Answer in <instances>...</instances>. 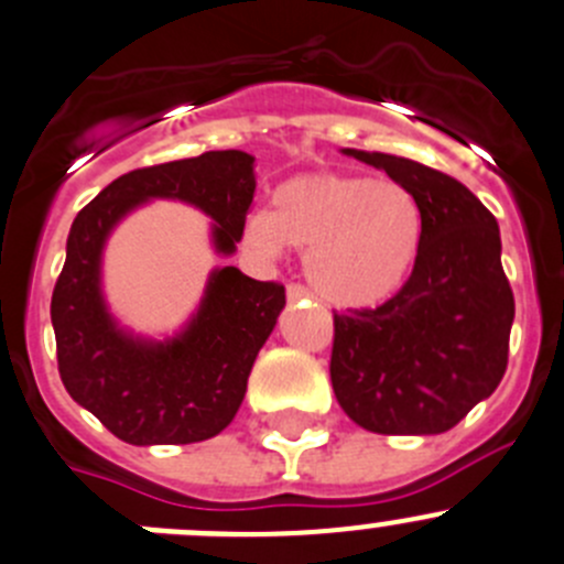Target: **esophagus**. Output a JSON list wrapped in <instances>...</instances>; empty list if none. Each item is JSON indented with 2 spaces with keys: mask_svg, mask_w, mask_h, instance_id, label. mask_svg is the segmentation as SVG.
<instances>
[{
  "mask_svg": "<svg viewBox=\"0 0 564 564\" xmlns=\"http://www.w3.org/2000/svg\"><path fill=\"white\" fill-rule=\"evenodd\" d=\"M286 294H289V300H292V303H297V300L311 297V289L303 286V283H289Z\"/></svg>",
  "mask_w": 564,
  "mask_h": 564,
  "instance_id": "1",
  "label": "esophagus"
}]
</instances>
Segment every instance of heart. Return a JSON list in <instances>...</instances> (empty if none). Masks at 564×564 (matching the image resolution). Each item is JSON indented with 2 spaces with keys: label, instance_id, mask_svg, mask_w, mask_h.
Segmentation results:
<instances>
[{
  "label": "heart",
  "instance_id": "obj_1",
  "mask_svg": "<svg viewBox=\"0 0 564 564\" xmlns=\"http://www.w3.org/2000/svg\"><path fill=\"white\" fill-rule=\"evenodd\" d=\"M248 242L278 256L305 253V272L327 303L366 308L408 281L421 248L413 193L388 178L308 173L272 193L270 215L248 223Z\"/></svg>",
  "mask_w": 564,
  "mask_h": 564
}]
</instances>
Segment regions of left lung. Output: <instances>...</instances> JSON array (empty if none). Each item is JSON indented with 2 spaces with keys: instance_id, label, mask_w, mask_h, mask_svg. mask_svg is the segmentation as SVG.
<instances>
[{
  "instance_id": "left-lung-1",
  "label": "left lung",
  "mask_w": 564,
  "mask_h": 564,
  "mask_svg": "<svg viewBox=\"0 0 564 564\" xmlns=\"http://www.w3.org/2000/svg\"><path fill=\"white\" fill-rule=\"evenodd\" d=\"M344 154L413 193L421 248L391 300L333 311V391L369 433H446L507 371L516 297L501 267L499 223L446 173L377 151Z\"/></svg>"
}]
</instances>
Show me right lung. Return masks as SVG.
Here are the masks:
<instances>
[{
	"instance_id": "1",
	"label": "right lung",
	"mask_w": 564,
	"mask_h": 564,
	"mask_svg": "<svg viewBox=\"0 0 564 564\" xmlns=\"http://www.w3.org/2000/svg\"><path fill=\"white\" fill-rule=\"evenodd\" d=\"M253 193V156L206 151L123 173L76 215L52 292L57 369L70 399L115 438L134 446L195 444L223 433L242 404L256 355L286 305V289L223 267L212 272L204 303L182 336L143 341L107 314L98 289L104 239L137 204L176 198L204 209L217 223L215 248L234 253Z\"/></svg>"
}]
</instances>
